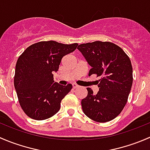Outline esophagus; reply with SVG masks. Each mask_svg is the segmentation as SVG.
<instances>
[{"mask_svg":"<svg viewBox=\"0 0 150 150\" xmlns=\"http://www.w3.org/2000/svg\"><path fill=\"white\" fill-rule=\"evenodd\" d=\"M72 87H73V88H79V86L75 83H72Z\"/></svg>","mask_w":150,"mask_h":150,"instance_id":"34e87169","label":"esophagus"}]
</instances>
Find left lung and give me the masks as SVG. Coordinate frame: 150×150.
<instances>
[{
	"label": "left lung",
	"instance_id": "left-lung-1",
	"mask_svg": "<svg viewBox=\"0 0 150 150\" xmlns=\"http://www.w3.org/2000/svg\"><path fill=\"white\" fill-rule=\"evenodd\" d=\"M78 49L91 67L88 75L101 76L96 94L87 88V96L81 101L83 111L96 122L110 121L121 112L128 101L133 83L131 60L120 47L111 42L83 43Z\"/></svg>",
	"mask_w": 150,
	"mask_h": 150
}]
</instances>
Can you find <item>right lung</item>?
<instances>
[{"label":"right lung","instance_id":"1","mask_svg":"<svg viewBox=\"0 0 150 150\" xmlns=\"http://www.w3.org/2000/svg\"><path fill=\"white\" fill-rule=\"evenodd\" d=\"M78 45L41 41L30 46L19 56L14 87L21 107L30 118L46 120L58 112L72 86L54 82L53 73L58 71L63 57L75 51Z\"/></svg>","mask_w":150,"mask_h":150}]
</instances>
